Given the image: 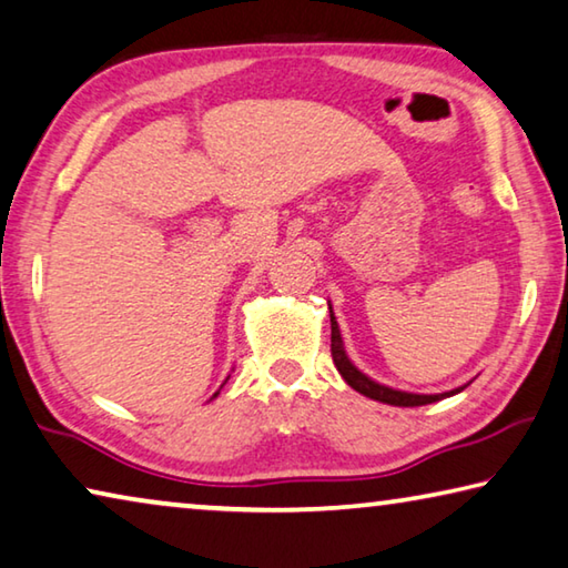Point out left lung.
<instances>
[{"mask_svg":"<svg viewBox=\"0 0 568 568\" xmlns=\"http://www.w3.org/2000/svg\"><path fill=\"white\" fill-rule=\"evenodd\" d=\"M329 322H332V359H334V365H337L339 375L345 377V383L352 389H357L359 395H365L369 399H377V403H385V405H395V407H420V405L438 403V399H443V397L458 395L460 389H466V385H463L458 389H450V393H440V395H415V393H403V389H393L387 385H379L349 362L347 352H345V342H342V334H339V324H337V320H334L332 306H329Z\"/></svg>","mask_w":568,"mask_h":568,"instance_id":"8db88e82","label":"left lung"}]
</instances>
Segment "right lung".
<instances>
[{"label":"right lung","mask_w":568,"mask_h":568,"mask_svg":"<svg viewBox=\"0 0 568 568\" xmlns=\"http://www.w3.org/2000/svg\"><path fill=\"white\" fill-rule=\"evenodd\" d=\"M216 395H219V393H216ZM216 395H213V397H216Z\"/></svg>","instance_id":"right-lung-1"}]
</instances>
